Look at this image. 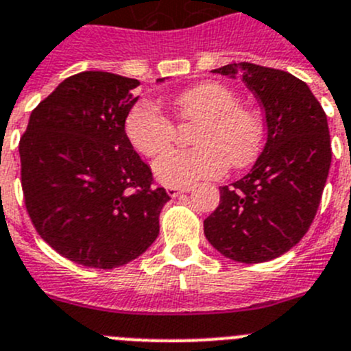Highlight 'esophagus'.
<instances>
[{
	"label": "esophagus",
	"mask_w": 351,
	"mask_h": 351,
	"mask_svg": "<svg viewBox=\"0 0 351 351\" xmlns=\"http://www.w3.org/2000/svg\"><path fill=\"white\" fill-rule=\"evenodd\" d=\"M192 189L191 187H168V195H171V197H178L180 194H185V192H191Z\"/></svg>",
	"instance_id": "esophagus-1"
}]
</instances>
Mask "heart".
Instances as JSON below:
<instances>
[{
	"mask_svg": "<svg viewBox=\"0 0 351 351\" xmlns=\"http://www.w3.org/2000/svg\"><path fill=\"white\" fill-rule=\"evenodd\" d=\"M182 121L199 122L192 150H175L160 157L156 175L169 187H191L201 180L217 178L227 164L239 168L250 162L262 140V125L252 110L239 105L229 85L201 82L173 99ZM125 134L145 157L156 159L171 147L175 128L156 105L141 101L125 119Z\"/></svg>",
	"mask_w": 351,
	"mask_h": 351,
	"instance_id": "obj_1",
	"label": "heart"
}]
</instances>
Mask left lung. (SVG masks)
<instances>
[{
  "label": "left lung",
  "instance_id": "8db88e82",
  "mask_svg": "<svg viewBox=\"0 0 351 351\" xmlns=\"http://www.w3.org/2000/svg\"><path fill=\"white\" fill-rule=\"evenodd\" d=\"M213 73L245 82L264 108L267 138L250 171L220 187L204 236L230 261H273L301 241L317 215L332 159L327 115L308 85L282 69L238 62Z\"/></svg>",
  "mask_w": 351,
  "mask_h": 351
}]
</instances>
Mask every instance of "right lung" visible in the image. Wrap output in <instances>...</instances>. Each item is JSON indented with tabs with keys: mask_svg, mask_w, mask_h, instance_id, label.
I'll use <instances>...</instances> for the list:
<instances>
[{
	"mask_svg": "<svg viewBox=\"0 0 351 351\" xmlns=\"http://www.w3.org/2000/svg\"><path fill=\"white\" fill-rule=\"evenodd\" d=\"M138 85L108 71L66 78L33 110L19 145L38 234L82 266L113 269L145 254L171 199L162 187L150 189V166L125 134Z\"/></svg>",
	"mask_w": 351,
	"mask_h": 351,
	"instance_id": "1",
	"label": "right lung"
}]
</instances>
